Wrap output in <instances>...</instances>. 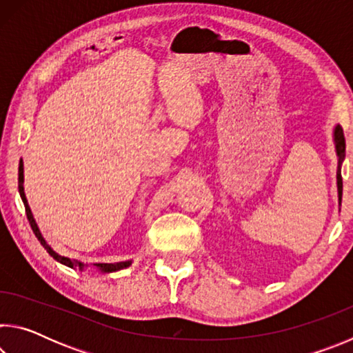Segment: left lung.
I'll return each mask as SVG.
<instances>
[{
    "label": "left lung",
    "instance_id": "left-lung-1",
    "mask_svg": "<svg viewBox=\"0 0 353 353\" xmlns=\"http://www.w3.org/2000/svg\"><path fill=\"white\" fill-rule=\"evenodd\" d=\"M333 140H334V148H336V155H338V171H336V185H338V199L339 204H341L343 199V177H341V165L345 157V139L343 128L338 126L333 130Z\"/></svg>",
    "mask_w": 353,
    "mask_h": 353
}]
</instances>
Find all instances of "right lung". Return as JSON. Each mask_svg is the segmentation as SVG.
Returning <instances> with one entry per match:
<instances>
[{
	"label": "right lung",
	"mask_w": 353,
	"mask_h": 353,
	"mask_svg": "<svg viewBox=\"0 0 353 353\" xmlns=\"http://www.w3.org/2000/svg\"><path fill=\"white\" fill-rule=\"evenodd\" d=\"M23 182H25V176H23V162L20 160V166H19V191H20V196H21V201L23 204H25V208H26V216H28V221L29 224H31L32 227V232L35 234V236H37V240L40 241L41 246H43L46 249V252L50 254L52 259L57 260L59 263H62V265L68 266V268H73V270H79L82 271L83 268H85L87 265H83L82 261H77V260H70L67 259V256H62L59 255L57 252H54V250L51 249L50 244H48L45 241V238L41 236L39 227H37V223H35V219L32 216V212L31 208H29V204H28V199H26V194H25V188H23ZM130 263L132 261H118V263H94L93 266H97L98 270L101 272H115V271H119V270H124V268L130 266Z\"/></svg>",
	"instance_id": "right-lung-1"
}]
</instances>
